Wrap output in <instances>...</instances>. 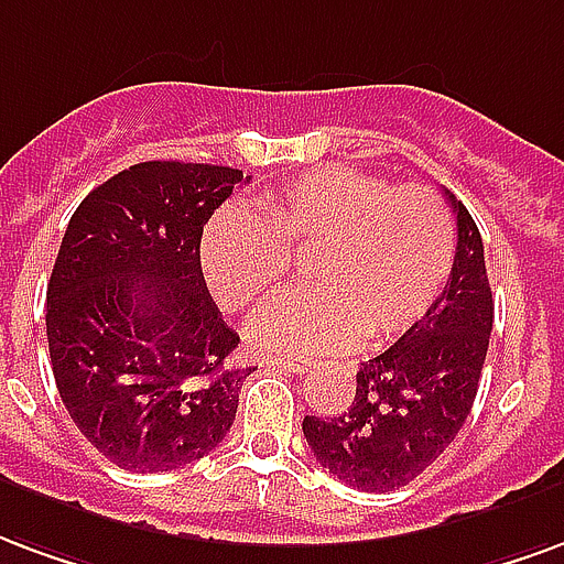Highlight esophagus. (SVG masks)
<instances>
[{"instance_id": "obj_1", "label": "esophagus", "mask_w": 564, "mask_h": 564, "mask_svg": "<svg viewBox=\"0 0 564 564\" xmlns=\"http://www.w3.org/2000/svg\"><path fill=\"white\" fill-rule=\"evenodd\" d=\"M267 367L273 369H288V372H310V360H300V357H267Z\"/></svg>"}]
</instances>
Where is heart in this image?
Returning <instances> with one entry per match:
<instances>
[{"instance_id": "obj_1", "label": "heart", "mask_w": 564, "mask_h": 564, "mask_svg": "<svg viewBox=\"0 0 564 564\" xmlns=\"http://www.w3.org/2000/svg\"><path fill=\"white\" fill-rule=\"evenodd\" d=\"M454 252V219L435 192L324 164L252 209L221 207L197 261L216 303L237 312L273 294L291 258L310 254L315 288L267 303L246 333L270 355H339L412 330L445 291Z\"/></svg>"}]
</instances>
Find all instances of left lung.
Returning <instances> with one entry per match:
<instances>
[{
    "label": "left lung",
    "instance_id": "obj_1",
    "mask_svg": "<svg viewBox=\"0 0 564 564\" xmlns=\"http://www.w3.org/2000/svg\"><path fill=\"white\" fill-rule=\"evenodd\" d=\"M456 254L445 291L388 351L360 364L357 393L339 417H303L312 454L333 478L367 492L405 487L433 466L466 423L492 330L484 240L451 192Z\"/></svg>",
    "mask_w": 564,
    "mask_h": 564
}]
</instances>
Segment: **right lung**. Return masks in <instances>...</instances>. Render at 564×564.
Listing matches in <instances>:
<instances>
[{
	"mask_svg": "<svg viewBox=\"0 0 564 564\" xmlns=\"http://www.w3.org/2000/svg\"><path fill=\"white\" fill-rule=\"evenodd\" d=\"M249 180V176H246ZM242 171L141 162L74 209L47 282L56 388L86 442L129 471L195 463L231 430L246 376L197 261Z\"/></svg>",
	"mask_w": 564,
	"mask_h": 564,
	"instance_id": "right-lung-1",
	"label": "right lung"
}]
</instances>
